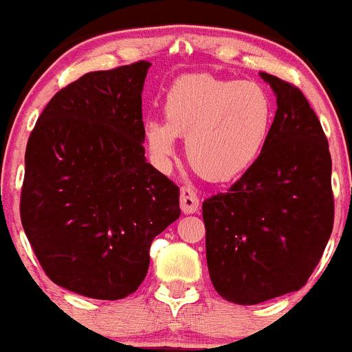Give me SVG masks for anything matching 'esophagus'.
Listing matches in <instances>:
<instances>
[{
    "label": "esophagus",
    "instance_id": "34e87169",
    "mask_svg": "<svg viewBox=\"0 0 352 352\" xmlns=\"http://www.w3.org/2000/svg\"><path fill=\"white\" fill-rule=\"evenodd\" d=\"M179 204H181V210H183V214H195V212L198 210L200 201H198V197L197 193H195L193 188L190 186L181 188Z\"/></svg>",
    "mask_w": 352,
    "mask_h": 352
}]
</instances>
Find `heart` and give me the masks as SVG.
Masks as SVG:
<instances>
[{
	"mask_svg": "<svg viewBox=\"0 0 352 352\" xmlns=\"http://www.w3.org/2000/svg\"><path fill=\"white\" fill-rule=\"evenodd\" d=\"M274 113V99L262 83L184 75L166 94V121H145V145L155 164L166 168L175 157L176 138L186 137V155L195 171L224 183L258 161L272 133Z\"/></svg>",
	"mask_w": 352,
	"mask_h": 352,
	"instance_id": "obj_1",
	"label": "heart"
}]
</instances>
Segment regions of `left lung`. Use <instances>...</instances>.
Returning a JSON list of instances; mask_svg holds the SVG:
<instances>
[{"label": "left lung", "mask_w": 352, "mask_h": 352, "mask_svg": "<svg viewBox=\"0 0 352 352\" xmlns=\"http://www.w3.org/2000/svg\"><path fill=\"white\" fill-rule=\"evenodd\" d=\"M260 76L277 100L269 144L229 191L201 205L210 280L236 305L301 289L333 226L332 159L322 124L301 90Z\"/></svg>", "instance_id": "8db88e82"}]
</instances>
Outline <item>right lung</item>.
<instances>
[{"mask_svg": "<svg viewBox=\"0 0 352 352\" xmlns=\"http://www.w3.org/2000/svg\"><path fill=\"white\" fill-rule=\"evenodd\" d=\"M151 63L92 72L61 89L25 151L20 217L51 280L94 299L135 293L152 239L179 217V188L145 159Z\"/></svg>", "mask_w": 352, "mask_h": 352, "instance_id": "right-lung-1", "label": "right lung"}]
</instances>
